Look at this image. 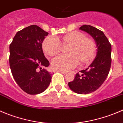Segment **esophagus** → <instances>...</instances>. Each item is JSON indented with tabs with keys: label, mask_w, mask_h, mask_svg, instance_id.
I'll list each match as a JSON object with an SVG mask.
<instances>
[{
	"label": "esophagus",
	"mask_w": 123,
	"mask_h": 123,
	"mask_svg": "<svg viewBox=\"0 0 123 123\" xmlns=\"http://www.w3.org/2000/svg\"><path fill=\"white\" fill-rule=\"evenodd\" d=\"M60 72H61L62 74H66L68 73L67 72H66V71H59Z\"/></svg>",
	"instance_id": "esophagus-1"
}]
</instances>
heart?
<instances>
[{"mask_svg": "<svg viewBox=\"0 0 123 123\" xmlns=\"http://www.w3.org/2000/svg\"><path fill=\"white\" fill-rule=\"evenodd\" d=\"M68 45V55H62L52 60V67L56 70L67 71L74 68L79 62L81 65L92 62L96 53V43L93 38L85 37V34L74 31L63 36L60 42L52 36L46 37L42 43L43 51L48 55H57L62 45Z\"/></svg>", "mask_w": 123, "mask_h": 123, "instance_id": "b5f03b06", "label": "heart"}]
</instances>
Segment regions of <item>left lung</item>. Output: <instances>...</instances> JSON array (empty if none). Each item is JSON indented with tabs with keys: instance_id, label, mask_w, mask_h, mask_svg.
<instances>
[{
	"instance_id": "8db88e82",
	"label": "left lung",
	"mask_w": 123,
	"mask_h": 123,
	"mask_svg": "<svg viewBox=\"0 0 123 123\" xmlns=\"http://www.w3.org/2000/svg\"><path fill=\"white\" fill-rule=\"evenodd\" d=\"M80 30L89 34L95 41L97 54L93 62L85 70L77 73L74 80L68 83L72 91L79 94H87L97 90L105 82L111 66V44L103 32L88 25Z\"/></svg>"
}]
</instances>
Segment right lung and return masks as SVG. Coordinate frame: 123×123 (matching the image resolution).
I'll use <instances>...</instances> for the list:
<instances>
[{
  "label": "right lung",
  "mask_w": 123,
  "mask_h": 123,
  "mask_svg": "<svg viewBox=\"0 0 123 123\" xmlns=\"http://www.w3.org/2000/svg\"><path fill=\"white\" fill-rule=\"evenodd\" d=\"M48 32L37 25L18 31L10 45V66L15 81L28 94L44 92L51 81L46 69L49 62L44 55L42 42Z\"/></svg>",
  "instance_id": "obj_1"
}]
</instances>
